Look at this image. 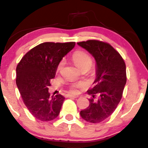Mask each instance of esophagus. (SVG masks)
Segmentation results:
<instances>
[{"mask_svg":"<svg viewBox=\"0 0 148 148\" xmlns=\"http://www.w3.org/2000/svg\"><path fill=\"white\" fill-rule=\"evenodd\" d=\"M66 97L69 98H77L78 96H75V95H72V94H67L66 95Z\"/></svg>","mask_w":148,"mask_h":148,"instance_id":"34e87169","label":"esophagus"}]
</instances>
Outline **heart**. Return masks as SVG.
Instances as JSON below:
<instances>
[{
	"label": "heart",
	"instance_id": "obj_1",
	"mask_svg": "<svg viewBox=\"0 0 148 148\" xmlns=\"http://www.w3.org/2000/svg\"><path fill=\"white\" fill-rule=\"evenodd\" d=\"M72 59L74 63L75 64V65L79 69H81L82 67L86 66L91 67L93 62L92 59L90 57L89 54H88L85 52H82V51H77V52H76L75 53L73 54ZM62 64H63V62H62L59 64L58 66H57V71H59V70L61 69ZM71 91L72 92H76L77 91V86L74 85V86H71Z\"/></svg>",
	"mask_w": 148,
	"mask_h": 148
}]
</instances>
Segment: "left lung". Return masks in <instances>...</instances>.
<instances>
[{
    "label": "left lung",
    "instance_id": "1",
    "mask_svg": "<svg viewBox=\"0 0 148 148\" xmlns=\"http://www.w3.org/2000/svg\"><path fill=\"white\" fill-rule=\"evenodd\" d=\"M77 44L88 51L96 63L95 86L87 91L92 98L80 115L87 122L99 123L108 119L121 101L127 80L125 64L108 43L91 40Z\"/></svg>",
    "mask_w": 148,
    "mask_h": 148
}]
</instances>
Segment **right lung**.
Here are the masks:
<instances>
[{
  "label": "right lung",
  "instance_id": "obj_1",
  "mask_svg": "<svg viewBox=\"0 0 148 148\" xmlns=\"http://www.w3.org/2000/svg\"><path fill=\"white\" fill-rule=\"evenodd\" d=\"M71 42H44L27 52L16 68V84L31 114L42 121H50L60 114L65 98H50V80L64 57L75 46Z\"/></svg>",
  "mask_w": 148,
  "mask_h": 148
}]
</instances>
